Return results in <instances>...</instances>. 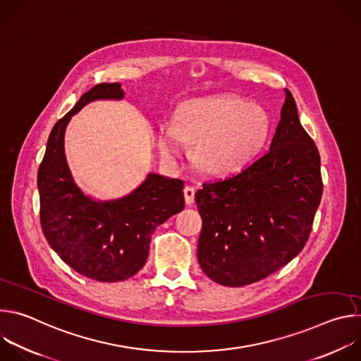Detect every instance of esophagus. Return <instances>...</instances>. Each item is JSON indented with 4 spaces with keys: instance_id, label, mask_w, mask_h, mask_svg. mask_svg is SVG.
<instances>
[{
    "instance_id": "1",
    "label": "esophagus",
    "mask_w": 361,
    "mask_h": 361,
    "mask_svg": "<svg viewBox=\"0 0 361 361\" xmlns=\"http://www.w3.org/2000/svg\"><path fill=\"white\" fill-rule=\"evenodd\" d=\"M194 197H195V190H194V187L187 185V187L184 188V198H185V202H187L188 205H191V204L194 202Z\"/></svg>"
}]
</instances>
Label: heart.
<instances>
[{"mask_svg": "<svg viewBox=\"0 0 361 361\" xmlns=\"http://www.w3.org/2000/svg\"><path fill=\"white\" fill-rule=\"evenodd\" d=\"M270 128L264 109L233 95L200 98L184 104L177 118L160 126L159 147L170 160L180 159L195 142L192 161L209 174L243 166L263 144Z\"/></svg>", "mask_w": 361, "mask_h": 361, "instance_id": "1", "label": "heart"}]
</instances>
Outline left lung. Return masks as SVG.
I'll return each instance as SVG.
<instances>
[{
    "instance_id": "left-lung-1",
    "label": "left lung",
    "mask_w": 361,
    "mask_h": 361,
    "mask_svg": "<svg viewBox=\"0 0 361 361\" xmlns=\"http://www.w3.org/2000/svg\"><path fill=\"white\" fill-rule=\"evenodd\" d=\"M322 194L319 149L286 90L270 149L195 192L202 219L197 250L202 271L227 287L276 273L304 248Z\"/></svg>"
}]
</instances>
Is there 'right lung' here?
<instances>
[{"mask_svg":"<svg viewBox=\"0 0 361 361\" xmlns=\"http://www.w3.org/2000/svg\"><path fill=\"white\" fill-rule=\"evenodd\" d=\"M123 97L120 82L87 91L51 130L37 176L48 244L73 270L102 283L124 281L141 270L152 233L184 209V183L160 174H148L133 192L111 201H95L75 184L64 152L68 121L91 101Z\"/></svg>","mask_w":361,"mask_h":361,"instance_id":"1","label":"right lung"}]
</instances>
